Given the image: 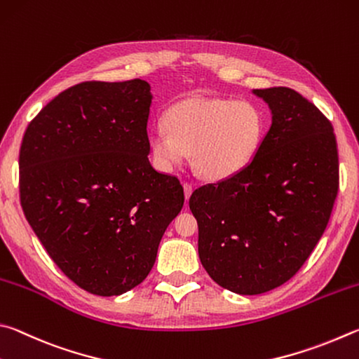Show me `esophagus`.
<instances>
[{
  "label": "esophagus",
  "mask_w": 359,
  "mask_h": 359,
  "mask_svg": "<svg viewBox=\"0 0 359 359\" xmlns=\"http://www.w3.org/2000/svg\"><path fill=\"white\" fill-rule=\"evenodd\" d=\"M183 187H184V197H186V200H189L191 194H192V191H194V186H192L191 183H184Z\"/></svg>",
  "instance_id": "obj_1"
}]
</instances>
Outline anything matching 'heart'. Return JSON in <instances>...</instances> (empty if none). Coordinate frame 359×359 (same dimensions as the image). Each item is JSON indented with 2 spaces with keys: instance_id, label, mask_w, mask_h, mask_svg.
<instances>
[{
  "instance_id": "b5f03b06",
  "label": "heart",
  "mask_w": 359,
  "mask_h": 359,
  "mask_svg": "<svg viewBox=\"0 0 359 359\" xmlns=\"http://www.w3.org/2000/svg\"><path fill=\"white\" fill-rule=\"evenodd\" d=\"M165 129L149 132V149L163 172L192 163L206 180H227L246 168L265 135L259 107L248 100L194 96L170 107Z\"/></svg>"
}]
</instances>
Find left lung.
<instances>
[{
    "label": "left lung",
    "instance_id": "1",
    "mask_svg": "<svg viewBox=\"0 0 359 359\" xmlns=\"http://www.w3.org/2000/svg\"><path fill=\"white\" fill-rule=\"evenodd\" d=\"M271 110V128L249 165L192 192L198 257L210 278L238 294L285 284L328 225L339 189L330 119L299 93L254 90Z\"/></svg>",
    "mask_w": 359,
    "mask_h": 359
}]
</instances>
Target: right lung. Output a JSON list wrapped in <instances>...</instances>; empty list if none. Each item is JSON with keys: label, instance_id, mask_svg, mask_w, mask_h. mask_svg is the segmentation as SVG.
I'll return each instance as SVG.
<instances>
[{"label": "right lung", "instance_id": "right-lung-1", "mask_svg": "<svg viewBox=\"0 0 359 359\" xmlns=\"http://www.w3.org/2000/svg\"><path fill=\"white\" fill-rule=\"evenodd\" d=\"M151 99L140 79L83 81L50 100L22 140L25 217L61 271L99 297L142 284L184 203L180 180L148 159Z\"/></svg>", "mask_w": 359, "mask_h": 359}]
</instances>
